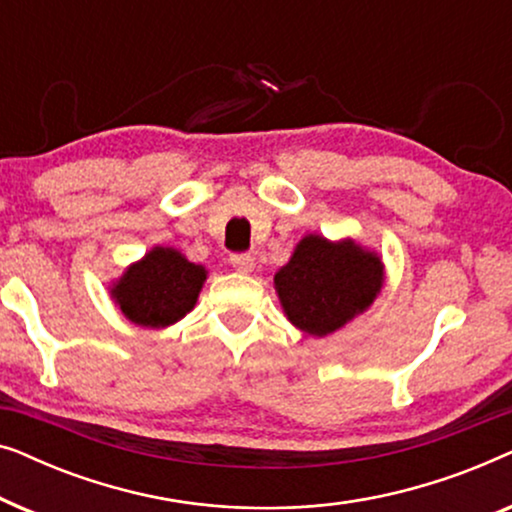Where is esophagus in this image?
<instances>
[{
	"label": "esophagus",
	"instance_id": "esophagus-1",
	"mask_svg": "<svg viewBox=\"0 0 512 512\" xmlns=\"http://www.w3.org/2000/svg\"><path fill=\"white\" fill-rule=\"evenodd\" d=\"M230 263L237 272H251L254 270V256L251 254H233L230 256Z\"/></svg>",
	"mask_w": 512,
	"mask_h": 512
}]
</instances>
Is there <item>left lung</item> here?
Returning <instances> with one entry per match:
<instances>
[{"label":"left lung","instance_id":"left-lung-1","mask_svg":"<svg viewBox=\"0 0 512 512\" xmlns=\"http://www.w3.org/2000/svg\"><path fill=\"white\" fill-rule=\"evenodd\" d=\"M286 317L310 335H328L366 310L382 289V263L354 242L307 235L275 275Z\"/></svg>","mask_w":512,"mask_h":512}]
</instances>
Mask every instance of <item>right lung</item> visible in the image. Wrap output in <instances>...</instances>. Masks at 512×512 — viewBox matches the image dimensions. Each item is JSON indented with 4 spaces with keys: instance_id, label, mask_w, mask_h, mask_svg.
<instances>
[{
    "instance_id": "add662e5",
    "label": "right lung",
    "mask_w": 512,
    "mask_h": 512,
    "mask_svg": "<svg viewBox=\"0 0 512 512\" xmlns=\"http://www.w3.org/2000/svg\"><path fill=\"white\" fill-rule=\"evenodd\" d=\"M207 272L177 249L156 247L125 272L111 296L137 326L165 328L193 310Z\"/></svg>"
}]
</instances>
